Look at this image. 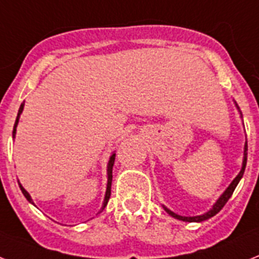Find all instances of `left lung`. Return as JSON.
<instances>
[{
	"instance_id": "1",
	"label": "left lung",
	"mask_w": 259,
	"mask_h": 259,
	"mask_svg": "<svg viewBox=\"0 0 259 259\" xmlns=\"http://www.w3.org/2000/svg\"><path fill=\"white\" fill-rule=\"evenodd\" d=\"M246 161H247V142H245V150H243V162H242V169H241V171H239V174L237 176V177L233 180V182L230 185H229V188L226 189V190L224 191V194L221 195L220 198H218V201L215 203H214L213 209H210L207 213L202 214V215H195V217H184V215H178V214H176L174 211H171V210H169L167 207H165L163 206V209H165V211L167 214H170L171 217L177 218V220L180 221H185V222H202V221H206L209 220V218L214 217L215 214L220 211L222 207H224L225 205H226V202L229 201V198L232 197L233 191H234V189L237 188V185H238V182L241 181V178H242L243 173H245V167H246Z\"/></svg>"
}]
</instances>
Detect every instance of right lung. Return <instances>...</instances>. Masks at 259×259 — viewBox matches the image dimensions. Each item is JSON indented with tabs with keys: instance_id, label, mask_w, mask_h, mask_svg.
<instances>
[{
	"instance_id": "obj_1",
	"label": "right lung",
	"mask_w": 259,
	"mask_h": 259,
	"mask_svg": "<svg viewBox=\"0 0 259 259\" xmlns=\"http://www.w3.org/2000/svg\"><path fill=\"white\" fill-rule=\"evenodd\" d=\"M22 110H24V104H21L20 106V110H18V115H17V119H16V123H14V129H13V138L14 136H16V127L17 125H18V119H20V114L22 113ZM114 159H115V153H113L110 157V159H109V163H108V186H106V194H105V199H104V205H102V207H101V210L105 209V206L108 205V201L109 198H110V193H111V180H113V165H114ZM20 189L21 191H22V194L25 195V198L29 201L30 203H33V199H31L30 194L27 193L26 190H25L24 188H22V185H20Z\"/></svg>"
}]
</instances>
